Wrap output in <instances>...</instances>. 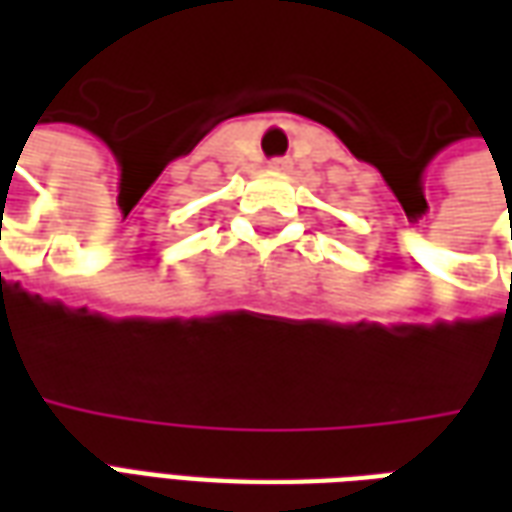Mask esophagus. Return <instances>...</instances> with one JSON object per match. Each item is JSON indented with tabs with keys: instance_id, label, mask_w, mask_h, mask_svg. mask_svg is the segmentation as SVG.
<instances>
[{
	"instance_id": "esophagus-1",
	"label": "esophagus",
	"mask_w": 512,
	"mask_h": 512,
	"mask_svg": "<svg viewBox=\"0 0 512 512\" xmlns=\"http://www.w3.org/2000/svg\"><path fill=\"white\" fill-rule=\"evenodd\" d=\"M268 167H271V169H288L290 161H288V158H274V161H268Z\"/></svg>"
}]
</instances>
